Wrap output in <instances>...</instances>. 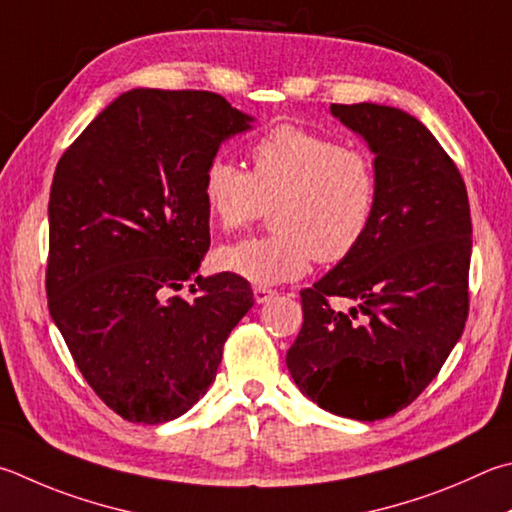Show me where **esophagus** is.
Returning a JSON list of instances; mask_svg holds the SVG:
<instances>
[{"mask_svg":"<svg viewBox=\"0 0 512 512\" xmlns=\"http://www.w3.org/2000/svg\"><path fill=\"white\" fill-rule=\"evenodd\" d=\"M253 293H255V302L257 304H264L268 300H273V297L277 295V291H273V288H266V286H255Z\"/></svg>","mask_w":512,"mask_h":512,"instance_id":"obj_1","label":"esophagus"}]
</instances>
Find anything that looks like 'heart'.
Returning a JSON list of instances; mask_svg holds the SVG:
<instances>
[{
  "label": "heart",
  "instance_id": "heart-1",
  "mask_svg": "<svg viewBox=\"0 0 512 512\" xmlns=\"http://www.w3.org/2000/svg\"><path fill=\"white\" fill-rule=\"evenodd\" d=\"M253 170L215 156L203 172V199L221 230H237L271 212L275 235L217 250L221 271L257 286L302 277L347 259L367 237L378 206L371 156L297 125H277L250 147Z\"/></svg>",
  "mask_w": 512,
  "mask_h": 512
}]
</instances>
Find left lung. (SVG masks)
I'll use <instances>...</instances> for the list:
<instances>
[{
    "label": "left lung",
    "instance_id": "obj_1",
    "mask_svg": "<svg viewBox=\"0 0 512 512\" xmlns=\"http://www.w3.org/2000/svg\"><path fill=\"white\" fill-rule=\"evenodd\" d=\"M331 114L374 152L378 206L362 244L300 293L286 365L322 410L378 421L432 383L466 327L470 203L457 165L407 111L358 102ZM331 296L353 301L350 313Z\"/></svg>",
    "mask_w": 512,
    "mask_h": 512
}]
</instances>
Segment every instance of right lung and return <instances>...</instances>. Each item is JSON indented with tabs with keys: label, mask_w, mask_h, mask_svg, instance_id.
Listing matches in <instances>:
<instances>
[{
	"label": "right lung",
	"mask_w": 512,
	"mask_h": 512,
	"mask_svg": "<svg viewBox=\"0 0 512 512\" xmlns=\"http://www.w3.org/2000/svg\"><path fill=\"white\" fill-rule=\"evenodd\" d=\"M253 120L212 91L132 89L55 167L49 311L80 374L125 421L159 425L188 412L255 302L232 273L197 275L192 301L169 295L210 248L206 165Z\"/></svg>",
	"instance_id": "1"
}]
</instances>
